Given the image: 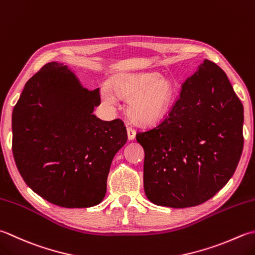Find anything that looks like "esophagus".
<instances>
[{
    "label": "esophagus",
    "instance_id": "esophagus-1",
    "mask_svg": "<svg viewBox=\"0 0 255 255\" xmlns=\"http://www.w3.org/2000/svg\"><path fill=\"white\" fill-rule=\"evenodd\" d=\"M127 133H128L129 140H132V139L136 137V130H134V128L131 126L127 127Z\"/></svg>",
    "mask_w": 255,
    "mask_h": 255
}]
</instances>
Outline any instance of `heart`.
<instances>
[{
  "mask_svg": "<svg viewBox=\"0 0 255 255\" xmlns=\"http://www.w3.org/2000/svg\"><path fill=\"white\" fill-rule=\"evenodd\" d=\"M109 89L103 88L102 97L114 104L115 96L128 99V113L132 122L151 126L166 116L173 102V87L157 74H122L109 82Z\"/></svg>",
  "mask_w": 255,
  "mask_h": 255,
  "instance_id": "1",
  "label": "heart"
}]
</instances>
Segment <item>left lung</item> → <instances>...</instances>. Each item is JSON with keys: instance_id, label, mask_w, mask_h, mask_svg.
Here are the masks:
<instances>
[{"instance_id": "1", "label": "left lung", "mask_w": 255, "mask_h": 255, "mask_svg": "<svg viewBox=\"0 0 255 255\" xmlns=\"http://www.w3.org/2000/svg\"><path fill=\"white\" fill-rule=\"evenodd\" d=\"M144 150L143 188L157 206L188 208L226 186L243 150V105L211 61L181 85L157 126L136 133Z\"/></svg>"}]
</instances>
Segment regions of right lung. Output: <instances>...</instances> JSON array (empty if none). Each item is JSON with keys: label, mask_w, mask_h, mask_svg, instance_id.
Returning a JSON list of instances; mask_svg holds the SVG:
<instances>
[{"label": "right lung", "mask_w": 255, "mask_h": 255, "mask_svg": "<svg viewBox=\"0 0 255 255\" xmlns=\"http://www.w3.org/2000/svg\"><path fill=\"white\" fill-rule=\"evenodd\" d=\"M99 89L83 88L67 66L47 63L28 79L12 114V150L25 183L64 208L101 203L115 154L127 142L122 119L93 114Z\"/></svg>", "instance_id": "obj_1"}]
</instances>
